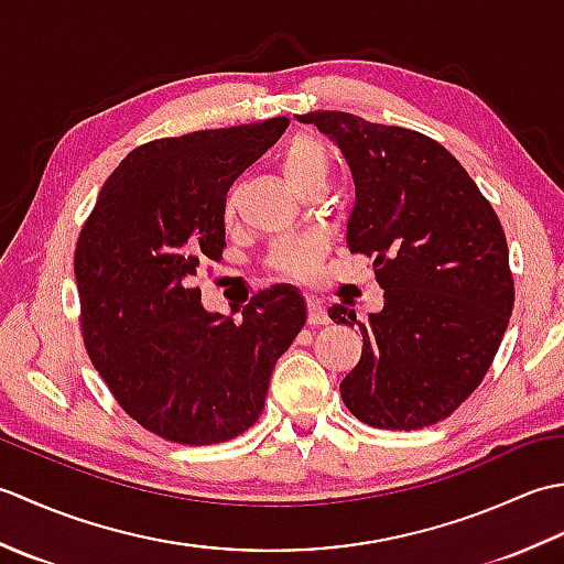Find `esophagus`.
I'll return each mask as SVG.
<instances>
[{
    "label": "esophagus",
    "mask_w": 564,
    "mask_h": 564,
    "mask_svg": "<svg viewBox=\"0 0 564 564\" xmlns=\"http://www.w3.org/2000/svg\"><path fill=\"white\" fill-rule=\"evenodd\" d=\"M307 322L315 327L329 325L327 310H325V305H322V301H317V297H307Z\"/></svg>",
    "instance_id": "1"
}]
</instances>
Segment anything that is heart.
Returning <instances> with one entry per match:
<instances>
[{"label":"heart","instance_id":"heart-1","mask_svg":"<svg viewBox=\"0 0 564 564\" xmlns=\"http://www.w3.org/2000/svg\"><path fill=\"white\" fill-rule=\"evenodd\" d=\"M281 174L285 182L293 188L301 186L303 182L313 176H319L329 172V152L325 142L310 133L293 135L281 152ZM227 210H232V198L227 203ZM322 257V242L317 237L307 235H289L281 237L269 251V267L291 279H305L313 275L319 267Z\"/></svg>","mask_w":564,"mask_h":564}]
</instances>
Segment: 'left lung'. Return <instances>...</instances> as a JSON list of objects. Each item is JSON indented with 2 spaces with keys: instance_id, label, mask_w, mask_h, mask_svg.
<instances>
[{
  "instance_id": "1",
  "label": "left lung",
  "mask_w": 564,
  "mask_h": 564,
  "mask_svg": "<svg viewBox=\"0 0 564 564\" xmlns=\"http://www.w3.org/2000/svg\"><path fill=\"white\" fill-rule=\"evenodd\" d=\"M341 148L356 184L346 227L351 254L373 261L380 313L356 319L332 305L337 325L358 327L361 361L341 400L364 424L414 431L451 416L492 366L513 310V273L497 213L463 164L410 128L315 111Z\"/></svg>"
}]
</instances>
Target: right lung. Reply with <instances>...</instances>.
<instances>
[{
  "label": "right lung",
  "mask_w": 564,
  "mask_h": 564,
  "mask_svg": "<svg viewBox=\"0 0 564 564\" xmlns=\"http://www.w3.org/2000/svg\"><path fill=\"white\" fill-rule=\"evenodd\" d=\"M285 128L275 116L145 142L106 178L79 232L84 346L121 410L164 441L210 446L254 426L307 319L291 285L257 293L239 322L206 313L194 285L223 257L227 191Z\"/></svg>",
  "instance_id": "right-lung-1"
}]
</instances>
